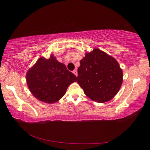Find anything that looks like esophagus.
I'll return each instance as SVG.
<instances>
[{
  "mask_svg": "<svg viewBox=\"0 0 150 150\" xmlns=\"http://www.w3.org/2000/svg\"><path fill=\"white\" fill-rule=\"evenodd\" d=\"M73 73H74V74H75L76 76H77V77L78 74H77V70H74V71H73Z\"/></svg>",
  "mask_w": 150,
  "mask_h": 150,
  "instance_id": "esophagus-1",
  "label": "esophagus"
}]
</instances>
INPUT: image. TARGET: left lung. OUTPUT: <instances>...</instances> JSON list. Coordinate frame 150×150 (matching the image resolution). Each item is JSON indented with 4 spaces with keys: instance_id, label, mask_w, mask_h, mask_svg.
<instances>
[{
    "instance_id": "left-lung-1",
    "label": "left lung",
    "mask_w": 150,
    "mask_h": 150,
    "mask_svg": "<svg viewBox=\"0 0 150 150\" xmlns=\"http://www.w3.org/2000/svg\"><path fill=\"white\" fill-rule=\"evenodd\" d=\"M78 68L77 82L84 93L98 103L110 101L122 86L123 72L113 57L95 48L86 52Z\"/></svg>"
}]
</instances>
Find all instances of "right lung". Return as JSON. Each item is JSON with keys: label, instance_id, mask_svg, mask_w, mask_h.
<instances>
[{"label": "right lung", "instance_id": "1", "mask_svg": "<svg viewBox=\"0 0 150 150\" xmlns=\"http://www.w3.org/2000/svg\"><path fill=\"white\" fill-rule=\"evenodd\" d=\"M77 81V77L57 61L51 54L50 59L40 57L28 69L26 82L31 93L38 100L49 104L59 101L69 86Z\"/></svg>", "mask_w": 150, "mask_h": 150}]
</instances>
